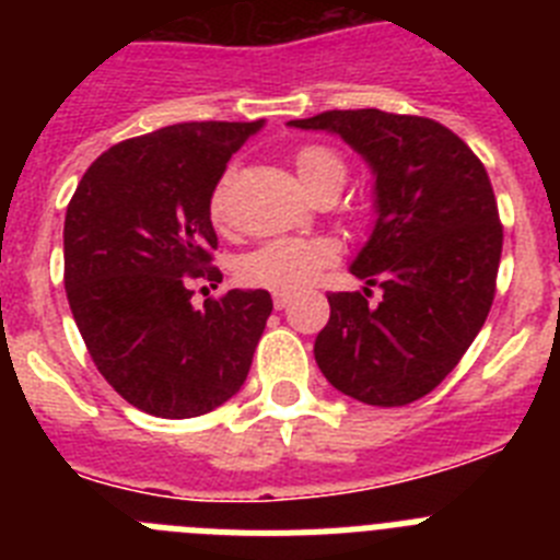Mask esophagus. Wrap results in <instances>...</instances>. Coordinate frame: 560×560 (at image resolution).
Here are the masks:
<instances>
[{"label":"esophagus","mask_w":560,"mask_h":560,"mask_svg":"<svg viewBox=\"0 0 560 560\" xmlns=\"http://www.w3.org/2000/svg\"><path fill=\"white\" fill-rule=\"evenodd\" d=\"M289 303H291L289 291H275V308L277 311H283Z\"/></svg>","instance_id":"obj_1"}]
</instances>
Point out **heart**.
Listing matches in <instances>:
<instances>
[{
    "label": "heart",
    "mask_w": 560,
    "mask_h": 560,
    "mask_svg": "<svg viewBox=\"0 0 560 560\" xmlns=\"http://www.w3.org/2000/svg\"><path fill=\"white\" fill-rule=\"evenodd\" d=\"M294 167L311 196L330 182H345V162L339 160V153L325 145H316V142L296 148ZM230 182L232 171H226L210 192V219L215 224L226 221ZM334 260L336 246L328 237H275V241H266L257 249L246 252L237 264V271H241V280L249 285L271 291H294L311 283Z\"/></svg>",
    "instance_id": "heart-1"
}]
</instances>
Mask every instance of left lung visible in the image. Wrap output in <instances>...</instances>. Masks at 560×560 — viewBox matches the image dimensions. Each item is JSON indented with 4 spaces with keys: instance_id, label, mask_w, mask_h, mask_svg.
I'll list each match as a JSON object with an SVG mask.
<instances>
[{
    "instance_id": "obj_1",
    "label": "left lung",
    "mask_w": 560,
    "mask_h": 560,
    "mask_svg": "<svg viewBox=\"0 0 560 560\" xmlns=\"http://www.w3.org/2000/svg\"><path fill=\"white\" fill-rule=\"evenodd\" d=\"M289 126L339 133L375 173L378 221L350 271L384 296L328 294L316 364L361 404H412L457 368L493 305L502 221L488 171L452 128L418 114L334 108Z\"/></svg>"
}]
</instances>
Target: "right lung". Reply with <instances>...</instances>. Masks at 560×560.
I'll use <instances>...</instances> for the list:
<instances>
[{"label":"right lung","mask_w":560,"mask_h":560,"mask_svg":"<svg viewBox=\"0 0 560 560\" xmlns=\"http://www.w3.org/2000/svg\"><path fill=\"white\" fill-rule=\"evenodd\" d=\"M255 122H179L103 151L67 207L63 285L86 350L131 407L199 418L244 387L271 314L269 291L215 289L210 192Z\"/></svg>","instance_id":"1"}]
</instances>
